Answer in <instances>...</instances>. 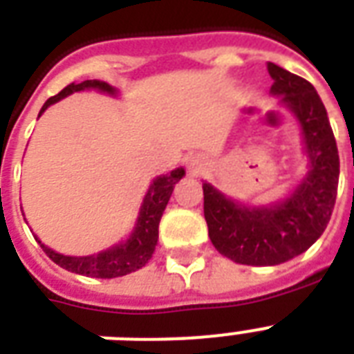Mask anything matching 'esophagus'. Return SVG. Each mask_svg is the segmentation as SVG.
Instances as JSON below:
<instances>
[{
  "label": "esophagus",
  "instance_id": "esophagus-1",
  "mask_svg": "<svg viewBox=\"0 0 354 354\" xmlns=\"http://www.w3.org/2000/svg\"><path fill=\"white\" fill-rule=\"evenodd\" d=\"M205 165H207V163H205V160L202 156H193V158H189L187 160L189 172L194 174V176H196V174H202V172L205 171Z\"/></svg>",
  "mask_w": 354,
  "mask_h": 354
}]
</instances>
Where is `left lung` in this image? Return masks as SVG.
I'll list each match as a JSON object with an SVG mask.
<instances>
[{"label": "left lung", "mask_w": 354, "mask_h": 354, "mask_svg": "<svg viewBox=\"0 0 354 354\" xmlns=\"http://www.w3.org/2000/svg\"><path fill=\"white\" fill-rule=\"evenodd\" d=\"M272 93L301 124L308 172L288 198L248 207L204 183V216L216 252L248 266H274L307 252L335 209L340 158L327 110L308 80L268 62Z\"/></svg>", "instance_id": "obj_1"}]
</instances>
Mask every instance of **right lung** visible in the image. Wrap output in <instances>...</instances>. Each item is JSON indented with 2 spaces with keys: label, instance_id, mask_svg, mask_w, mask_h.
Instances as JSON below:
<instances>
[{
  "label": "right lung",
  "instance_id": "1",
  "mask_svg": "<svg viewBox=\"0 0 354 354\" xmlns=\"http://www.w3.org/2000/svg\"><path fill=\"white\" fill-rule=\"evenodd\" d=\"M90 88L106 91V93H112V95L115 93L112 86L106 84V82H101V80H84L80 84L73 82V84L66 86L55 97H49L46 104L41 106L40 115L46 112L47 106H51L64 97H68L69 93L90 90ZM183 174H185V171L180 167L176 171H172L171 174L158 176L154 182L150 183L132 235L128 236L124 242L118 244V246L110 248V250H104V252L97 253V255H88V257H69V255L53 252L51 248L41 244V241H38V239L36 241L44 248V252L53 263H57L58 266H62L68 272L88 275V277H101V279H112V277L132 274L136 270L143 268L145 264L149 263V259L152 257L156 244H158V227H160L161 215H163V211L169 204L174 185L182 180Z\"/></svg>",
  "mask_w": 354,
  "mask_h": 354
}]
</instances>
